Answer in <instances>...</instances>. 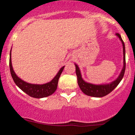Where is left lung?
<instances>
[{"label": "left lung", "mask_w": 135, "mask_h": 135, "mask_svg": "<svg viewBox=\"0 0 135 135\" xmlns=\"http://www.w3.org/2000/svg\"><path fill=\"white\" fill-rule=\"evenodd\" d=\"M117 36L119 38L120 41L123 43V60H124V65H123V68L122 70L121 73H120V75L119 78L114 81L112 83H109V84L107 85H93L91 83H86L85 81L83 80L81 78V75L80 70H79V68L78 65L75 64V72H76L77 77H78V83L79 85V88H80L81 90L83 92L85 95L89 96H91V97H104V96L107 95L109 93H111L117 86L119 85L120 81L123 79V76H124V71H125V68H126V61H125V47H124V44L123 40H122L121 36L119 33H116Z\"/></svg>", "instance_id": "1"}]
</instances>
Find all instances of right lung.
<instances>
[{
  "instance_id": "right-lung-1",
  "label": "right lung",
  "mask_w": 135,
  "mask_h": 135,
  "mask_svg": "<svg viewBox=\"0 0 135 135\" xmlns=\"http://www.w3.org/2000/svg\"><path fill=\"white\" fill-rule=\"evenodd\" d=\"M10 56H11V57H10V60H9V66H10L11 76H12V79H13L14 81L16 83V85L21 90H22L24 93L28 94L30 97H34V98H42V97H46L51 95L56 91L57 87L59 78H60L61 74L62 73L64 66L60 69L56 77L49 83L43 85L30 84V83L24 81L19 78H18V76L16 75L13 69H12V62H11V51Z\"/></svg>"
}]
</instances>
